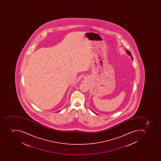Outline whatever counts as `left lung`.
I'll return each instance as SVG.
<instances>
[{
    "label": "left lung",
    "mask_w": 161,
    "mask_h": 161,
    "mask_svg": "<svg viewBox=\"0 0 161 161\" xmlns=\"http://www.w3.org/2000/svg\"><path fill=\"white\" fill-rule=\"evenodd\" d=\"M126 53L128 55H130V56H131V57L132 60H133V57H132V56L130 52H129V51L127 50H126ZM92 111L93 112H94L92 110ZM94 113H95V112H94Z\"/></svg>",
    "instance_id": "1"
}]
</instances>
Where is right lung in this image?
Listing matches in <instances>:
<instances>
[{
  "label": "right lung",
  "mask_w": 161,
  "mask_h": 161,
  "mask_svg": "<svg viewBox=\"0 0 161 161\" xmlns=\"http://www.w3.org/2000/svg\"><path fill=\"white\" fill-rule=\"evenodd\" d=\"M59 111H58V112H59Z\"/></svg>",
  "instance_id": "add662e5"
}]
</instances>
